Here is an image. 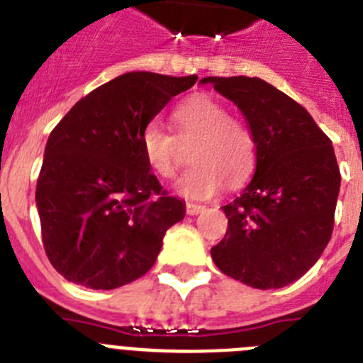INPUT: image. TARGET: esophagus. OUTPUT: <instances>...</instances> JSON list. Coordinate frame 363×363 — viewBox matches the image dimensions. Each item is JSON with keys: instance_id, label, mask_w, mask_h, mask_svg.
I'll use <instances>...</instances> for the list:
<instances>
[{"instance_id": "1", "label": "esophagus", "mask_w": 363, "mask_h": 363, "mask_svg": "<svg viewBox=\"0 0 363 363\" xmlns=\"http://www.w3.org/2000/svg\"><path fill=\"white\" fill-rule=\"evenodd\" d=\"M203 209H205V207H203V205H200V203H191V201H189V203H185V213L191 214V216L201 213Z\"/></svg>"}]
</instances>
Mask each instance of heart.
Segmentation results:
<instances>
[{"label":"heart","instance_id":"b5f03b06","mask_svg":"<svg viewBox=\"0 0 363 363\" xmlns=\"http://www.w3.org/2000/svg\"><path fill=\"white\" fill-rule=\"evenodd\" d=\"M179 138H196L191 150L194 165L179 182L189 198H211L225 187L240 185L251 174L256 162V142L251 129L229 108L207 94L185 99L172 112ZM147 165L160 178L172 179L182 165L179 143L160 125H147L140 138Z\"/></svg>","mask_w":363,"mask_h":363}]
</instances>
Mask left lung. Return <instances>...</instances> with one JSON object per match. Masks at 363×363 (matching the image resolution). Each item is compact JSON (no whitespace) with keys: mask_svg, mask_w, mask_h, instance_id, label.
Returning <instances> with one entry per match:
<instances>
[{"mask_svg":"<svg viewBox=\"0 0 363 363\" xmlns=\"http://www.w3.org/2000/svg\"><path fill=\"white\" fill-rule=\"evenodd\" d=\"M245 116L256 171L221 207L225 238L211 249L227 277L255 289H280L303 277L335 225L340 169L327 134L293 98L259 78H203Z\"/></svg>","mask_w":363,"mask_h":363,"instance_id":"8db88e82","label":"left lung"}]
</instances>
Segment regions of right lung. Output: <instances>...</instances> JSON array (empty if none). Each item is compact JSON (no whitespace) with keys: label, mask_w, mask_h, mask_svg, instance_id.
<instances>
[{"label":"right lung","mask_w":363,"mask_h":363,"mask_svg":"<svg viewBox=\"0 0 363 363\" xmlns=\"http://www.w3.org/2000/svg\"><path fill=\"white\" fill-rule=\"evenodd\" d=\"M198 76L127 72L82 98L54 127L36 185L41 240L63 278L116 289L154 265L184 201L150 172L140 138Z\"/></svg>","instance_id":"1"}]
</instances>
